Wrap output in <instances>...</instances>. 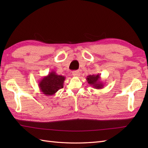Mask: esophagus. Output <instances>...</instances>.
I'll return each mask as SVG.
<instances>
[{
	"instance_id": "obj_1",
	"label": "esophagus",
	"mask_w": 148,
	"mask_h": 148,
	"mask_svg": "<svg viewBox=\"0 0 148 148\" xmlns=\"http://www.w3.org/2000/svg\"><path fill=\"white\" fill-rule=\"evenodd\" d=\"M79 75H80V73L78 71H74L72 72V76L74 77H79Z\"/></svg>"
}]
</instances>
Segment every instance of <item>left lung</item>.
I'll use <instances>...</instances> for the list:
<instances>
[{"instance_id": "left-lung-1", "label": "left lung", "mask_w": 148, "mask_h": 148, "mask_svg": "<svg viewBox=\"0 0 148 148\" xmlns=\"http://www.w3.org/2000/svg\"><path fill=\"white\" fill-rule=\"evenodd\" d=\"M86 81L88 84L92 86L93 88L102 89L103 87V83L100 81V74L89 75L86 77Z\"/></svg>"}]
</instances>
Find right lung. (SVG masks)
Listing matches in <instances>:
<instances>
[{"mask_svg":"<svg viewBox=\"0 0 148 148\" xmlns=\"http://www.w3.org/2000/svg\"><path fill=\"white\" fill-rule=\"evenodd\" d=\"M65 79V76L57 74L54 71L50 72L39 81L40 91L47 96L55 95L57 91L64 87Z\"/></svg>","mask_w":148,"mask_h":148,"instance_id":"add662e5","label":"right lung"}]
</instances>
